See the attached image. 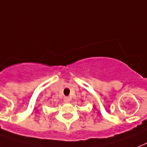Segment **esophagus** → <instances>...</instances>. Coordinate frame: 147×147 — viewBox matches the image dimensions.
Returning <instances> with one entry per match:
<instances>
[{"mask_svg":"<svg viewBox=\"0 0 147 147\" xmlns=\"http://www.w3.org/2000/svg\"><path fill=\"white\" fill-rule=\"evenodd\" d=\"M63 100H64V102H69L70 101V98L69 96H65V97L63 98Z\"/></svg>","mask_w":147,"mask_h":147,"instance_id":"obj_1","label":"esophagus"}]
</instances>
